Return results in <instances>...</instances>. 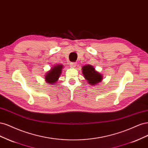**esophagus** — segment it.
Instances as JSON below:
<instances>
[{
  "label": "esophagus",
  "mask_w": 148,
  "mask_h": 148,
  "mask_svg": "<svg viewBox=\"0 0 148 148\" xmlns=\"http://www.w3.org/2000/svg\"><path fill=\"white\" fill-rule=\"evenodd\" d=\"M70 66H71V67L75 68L76 66V63H74V62L73 63V62H72V63H70Z\"/></svg>",
  "instance_id": "1"
}]
</instances>
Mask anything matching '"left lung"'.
Wrapping results in <instances>:
<instances>
[{
	"instance_id": "obj_1",
	"label": "left lung",
	"mask_w": 148,
	"mask_h": 148,
	"mask_svg": "<svg viewBox=\"0 0 148 148\" xmlns=\"http://www.w3.org/2000/svg\"><path fill=\"white\" fill-rule=\"evenodd\" d=\"M82 73L88 83L92 85L99 83L103 79V76L99 73L95 71L92 65H85L82 67Z\"/></svg>"
}]
</instances>
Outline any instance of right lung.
Masks as SVG:
<instances>
[{
    "label": "right lung",
    "instance_id": "right-lung-1",
    "mask_svg": "<svg viewBox=\"0 0 148 148\" xmlns=\"http://www.w3.org/2000/svg\"><path fill=\"white\" fill-rule=\"evenodd\" d=\"M63 65L62 64H57L55 65L47 73L45 79L46 82L49 84H51L53 85L55 84L58 81L60 76L61 74L62 69H63Z\"/></svg>",
    "mask_w": 148,
    "mask_h": 148
}]
</instances>
